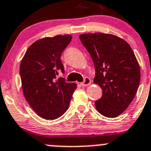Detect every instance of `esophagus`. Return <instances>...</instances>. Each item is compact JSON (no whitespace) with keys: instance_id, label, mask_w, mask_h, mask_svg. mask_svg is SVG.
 <instances>
[{"instance_id":"esophagus-1","label":"esophagus","mask_w":151,"mask_h":151,"mask_svg":"<svg viewBox=\"0 0 151 151\" xmlns=\"http://www.w3.org/2000/svg\"><path fill=\"white\" fill-rule=\"evenodd\" d=\"M90 84H91V80L88 77H85L83 82L81 83L82 86H87L90 85Z\"/></svg>"}]
</instances>
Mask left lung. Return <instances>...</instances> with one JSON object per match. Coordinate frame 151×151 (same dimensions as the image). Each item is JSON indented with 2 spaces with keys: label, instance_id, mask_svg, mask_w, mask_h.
Returning <instances> with one entry per match:
<instances>
[{
  "label": "left lung",
  "instance_id": "obj_1",
  "mask_svg": "<svg viewBox=\"0 0 151 151\" xmlns=\"http://www.w3.org/2000/svg\"><path fill=\"white\" fill-rule=\"evenodd\" d=\"M95 65L94 83L102 88V97L95 101L98 112L115 118L133 101L139 83V64L129 44L108 33H86L79 36Z\"/></svg>",
  "mask_w": 151,
  "mask_h": 151
}]
</instances>
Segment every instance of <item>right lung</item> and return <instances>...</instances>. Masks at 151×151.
I'll return each instance as SVG.
<instances>
[{"instance_id": "obj_1", "label": "right lung", "mask_w": 151, "mask_h": 151, "mask_svg": "<svg viewBox=\"0 0 151 151\" xmlns=\"http://www.w3.org/2000/svg\"><path fill=\"white\" fill-rule=\"evenodd\" d=\"M72 36L45 37L33 42L27 50L20 65L24 96L39 116L47 120L56 119L66 112L73 93L74 83L56 79L59 71L64 72L61 54Z\"/></svg>"}]
</instances>
